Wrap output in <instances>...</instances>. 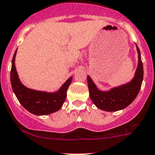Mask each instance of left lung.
<instances>
[{
  "label": "left lung",
  "mask_w": 155,
  "mask_h": 155,
  "mask_svg": "<svg viewBox=\"0 0 155 155\" xmlns=\"http://www.w3.org/2000/svg\"><path fill=\"white\" fill-rule=\"evenodd\" d=\"M136 46L138 53V65L134 77L129 82L109 91H101L97 89L91 78L87 75L90 97L100 110L107 112L123 110L133 102L140 92L143 79V67L140 49L137 45Z\"/></svg>",
  "instance_id": "obj_1"
}]
</instances>
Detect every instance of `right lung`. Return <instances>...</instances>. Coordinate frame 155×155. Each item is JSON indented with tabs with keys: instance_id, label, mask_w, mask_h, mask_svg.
<instances>
[{
	"instance_id": "obj_1",
	"label": "right lung",
	"mask_w": 155,
	"mask_h": 155,
	"mask_svg": "<svg viewBox=\"0 0 155 155\" xmlns=\"http://www.w3.org/2000/svg\"><path fill=\"white\" fill-rule=\"evenodd\" d=\"M12 61L11 84L17 99L22 106L31 114L38 116L48 115L57 112L61 108L67 97L68 88L71 84L72 77L68 78L58 91L47 92L27 87L19 80L15 65V55Z\"/></svg>"
}]
</instances>
